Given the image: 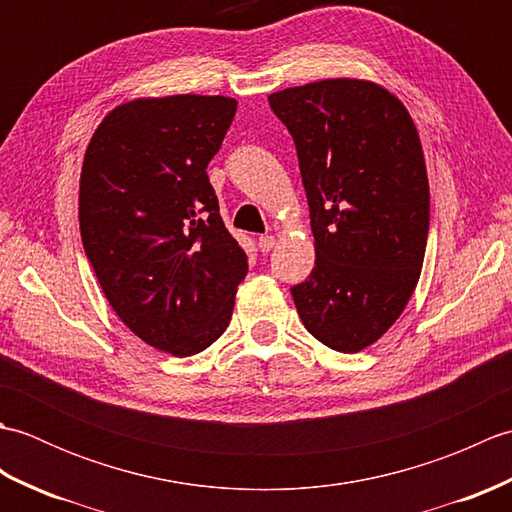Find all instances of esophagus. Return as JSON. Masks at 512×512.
Here are the masks:
<instances>
[{
    "mask_svg": "<svg viewBox=\"0 0 512 512\" xmlns=\"http://www.w3.org/2000/svg\"><path fill=\"white\" fill-rule=\"evenodd\" d=\"M275 235H262L257 239V246H259V250H262V253H268V250H273V246H275Z\"/></svg>",
    "mask_w": 512,
    "mask_h": 512,
    "instance_id": "1",
    "label": "esophagus"
}]
</instances>
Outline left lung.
Masks as SVG:
<instances>
[{
    "mask_svg": "<svg viewBox=\"0 0 512 512\" xmlns=\"http://www.w3.org/2000/svg\"><path fill=\"white\" fill-rule=\"evenodd\" d=\"M292 134L310 206L314 268L292 299L336 352L376 343L405 310L429 235V178L407 107L363 79L268 96Z\"/></svg>",
    "mask_w": 512,
    "mask_h": 512,
    "instance_id": "obj_1",
    "label": "left lung"
}]
</instances>
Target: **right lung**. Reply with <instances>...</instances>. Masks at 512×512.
Listing matches in <instances>:
<instances>
[{"mask_svg": "<svg viewBox=\"0 0 512 512\" xmlns=\"http://www.w3.org/2000/svg\"><path fill=\"white\" fill-rule=\"evenodd\" d=\"M235 110L228 96L136 99L114 107L85 149V255L118 319L173 356L220 339L248 273L206 176Z\"/></svg>", "mask_w": 512, "mask_h": 512, "instance_id": "right-lung-1", "label": "right lung"}]
</instances>
